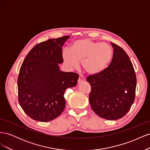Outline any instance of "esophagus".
<instances>
[{
    "label": "esophagus",
    "instance_id": "obj_1",
    "mask_svg": "<svg viewBox=\"0 0 150 150\" xmlns=\"http://www.w3.org/2000/svg\"><path fill=\"white\" fill-rule=\"evenodd\" d=\"M85 81V78H84V77L83 76H79L78 82L81 83V82H82V81Z\"/></svg>",
    "mask_w": 150,
    "mask_h": 150
}]
</instances>
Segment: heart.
<instances>
[{"label":"heart","instance_id":"1","mask_svg":"<svg viewBox=\"0 0 150 150\" xmlns=\"http://www.w3.org/2000/svg\"><path fill=\"white\" fill-rule=\"evenodd\" d=\"M113 56V51L106 43L95 42L88 39L76 40L71 50L63 52L65 64L71 69H78L82 62L84 71L91 75H96L108 67Z\"/></svg>","mask_w":150,"mask_h":150}]
</instances>
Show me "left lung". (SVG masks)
Segmentation results:
<instances>
[{
  "label": "left lung",
  "mask_w": 150,
  "mask_h": 150,
  "mask_svg": "<svg viewBox=\"0 0 150 150\" xmlns=\"http://www.w3.org/2000/svg\"><path fill=\"white\" fill-rule=\"evenodd\" d=\"M113 56L103 72L90 75L89 100L93 111L102 118L116 120L126 115L134 101L137 77L132 62L121 47L111 42Z\"/></svg>",
  "instance_id": "8db88e82"
}]
</instances>
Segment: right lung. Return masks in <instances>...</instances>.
Segmentation results:
<instances>
[{
  "mask_svg": "<svg viewBox=\"0 0 150 150\" xmlns=\"http://www.w3.org/2000/svg\"><path fill=\"white\" fill-rule=\"evenodd\" d=\"M69 35L48 39L32 49L21 65L17 79L18 100L22 110L34 120H53L64 111L65 91L74 87L79 75L63 72L62 47Z\"/></svg>",
  "mask_w": 150,
  "mask_h": 150,
  "instance_id": "right-lung-1",
  "label": "right lung"
}]
</instances>
